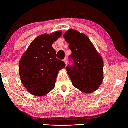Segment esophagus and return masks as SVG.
I'll return each mask as SVG.
<instances>
[{
    "label": "esophagus",
    "mask_w": 128,
    "mask_h": 128,
    "mask_svg": "<svg viewBox=\"0 0 128 128\" xmlns=\"http://www.w3.org/2000/svg\"><path fill=\"white\" fill-rule=\"evenodd\" d=\"M63 61H64V62H65L66 65H67V59H66V58L64 59V60H63Z\"/></svg>",
    "instance_id": "esophagus-1"
}]
</instances>
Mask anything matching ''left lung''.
I'll return each mask as SVG.
<instances>
[{
	"label": "left lung",
	"instance_id": "8db88e82",
	"mask_svg": "<svg viewBox=\"0 0 128 128\" xmlns=\"http://www.w3.org/2000/svg\"><path fill=\"white\" fill-rule=\"evenodd\" d=\"M72 51V66L66 67L73 86L81 92L92 93L103 80V60L89 38L78 31L70 30L64 34Z\"/></svg>",
	"mask_w": 128,
	"mask_h": 128
}]
</instances>
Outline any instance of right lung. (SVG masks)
Here are the masks:
<instances>
[{"label": "right lung", "mask_w": 128, "mask_h": 128, "mask_svg": "<svg viewBox=\"0 0 128 128\" xmlns=\"http://www.w3.org/2000/svg\"><path fill=\"white\" fill-rule=\"evenodd\" d=\"M61 31L42 34L30 44L21 58L19 72L21 82L35 96H44L55 86L58 72L66 67L56 57L53 43L61 36Z\"/></svg>", "instance_id": "add662e5"}]
</instances>
